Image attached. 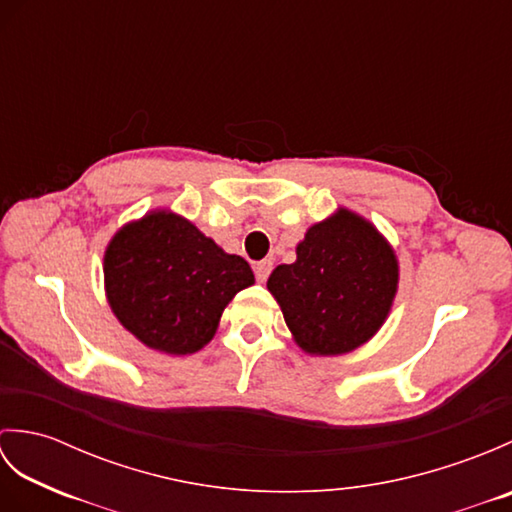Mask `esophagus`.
<instances>
[{
    "label": "esophagus",
    "instance_id": "34e87169",
    "mask_svg": "<svg viewBox=\"0 0 512 512\" xmlns=\"http://www.w3.org/2000/svg\"><path fill=\"white\" fill-rule=\"evenodd\" d=\"M253 270H255V277H257V281H264L268 279V275H270V270H273V262H270V259H262V262H257L255 266H253Z\"/></svg>",
    "mask_w": 512,
    "mask_h": 512
}]
</instances>
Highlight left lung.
<instances>
[{
	"label": "left lung",
	"mask_w": 512,
	"mask_h": 512,
	"mask_svg": "<svg viewBox=\"0 0 512 512\" xmlns=\"http://www.w3.org/2000/svg\"><path fill=\"white\" fill-rule=\"evenodd\" d=\"M398 262L387 239L347 209L308 228L297 262L268 277L301 350L336 356L372 339L391 310Z\"/></svg>",
	"instance_id": "1"
}]
</instances>
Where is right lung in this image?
Returning <instances> with one entry per match:
<instances>
[{
	"label": "right lung",
	"mask_w": 512,
	"mask_h": 512,
	"mask_svg": "<svg viewBox=\"0 0 512 512\" xmlns=\"http://www.w3.org/2000/svg\"><path fill=\"white\" fill-rule=\"evenodd\" d=\"M116 319L151 350L193 354L213 339L224 308L255 275L189 220L154 211L123 226L105 250Z\"/></svg>",
	"instance_id": "1"
}]
</instances>
